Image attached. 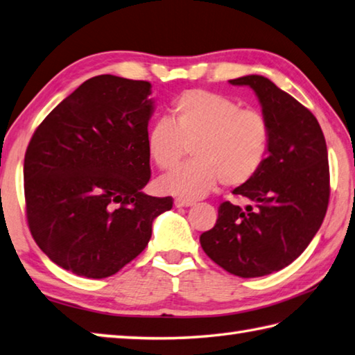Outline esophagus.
Masks as SVG:
<instances>
[{
    "label": "esophagus",
    "mask_w": 355,
    "mask_h": 355,
    "mask_svg": "<svg viewBox=\"0 0 355 355\" xmlns=\"http://www.w3.org/2000/svg\"><path fill=\"white\" fill-rule=\"evenodd\" d=\"M173 205H175L177 208H188V206H192V205H194V202H192V200H183V198H177L175 202H173Z\"/></svg>",
    "instance_id": "1"
}]
</instances>
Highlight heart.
<instances>
[{"mask_svg":"<svg viewBox=\"0 0 355 355\" xmlns=\"http://www.w3.org/2000/svg\"><path fill=\"white\" fill-rule=\"evenodd\" d=\"M270 146L266 116L206 89L180 94L169 121H158L147 135V152L159 171L175 169L191 149L194 161L159 182L164 192L183 198L205 197L218 180L227 188L250 183L266 164Z\"/></svg>","mask_w":355,"mask_h":355,"instance_id":"1","label":"heart"}]
</instances>
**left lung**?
I'll return each instance as SVG.
<instances>
[{
    "mask_svg": "<svg viewBox=\"0 0 355 355\" xmlns=\"http://www.w3.org/2000/svg\"><path fill=\"white\" fill-rule=\"evenodd\" d=\"M230 83L254 89L272 146L262 171L233 191L251 203L245 209L220 203L216 225L200 243L231 275L257 278L292 263L317 234L329 205V161L317 118L295 98L262 76Z\"/></svg>",
    "mask_w": 355,
    "mask_h": 355,
    "instance_id": "1",
    "label": "left lung"
}]
</instances>
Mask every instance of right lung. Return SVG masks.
<instances>
[{"label":"right lung","instance_id":"obj_1","mask_svg":"<svg viewBox=\"0 0 355 355\" xmlns=\"http://www.w3.org/2000/svg\"><path fill=\"white\" fill-rule=\"evenodd\" d=\"M150 82L102 74L35 128L24 155L26 218L35 243L77 276L108 278L133 261L172 197L146 196Z\"/></svg>","mask_w":355,"mask_h":355}]
</instances>
